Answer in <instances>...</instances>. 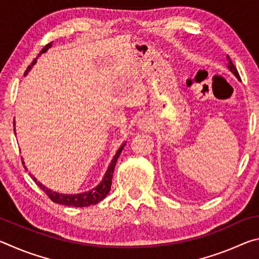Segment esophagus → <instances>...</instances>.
<instances>
[{"label":"esophagus","mask_w":259,"mask_h":259,"mask_svg":"<svg viewBox=\"0 0 259 259\" xmlns=\"http://www.w3.org/2000/svg\"><path fill=\"white\" fill-rule=\"evenodd\" d=\"M138 125H139V128H142V129H145V128H147V121L146 120H140L139 122H138Z\"/></svg>","instance_id":"34e87169"}]
</instances>
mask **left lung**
Returning <instances> with one entry per match:
<instances>
[{
	"label": "left lung",
	"mask_w": 259,
	"mask_h": 259,
	"mask_svg": "<svg viewBox=\"0 0 259 259\" xmlns=\"http://www.w3.org/2000/svg\"><path fill=\"white\" fill-rule=\"evenodd\" d=\"M226 58H227V68L230 69V71L234 74V75L239 78L240 80V75H239V73H238V69H236V67L234 66V64L232 63V60H231V58H230V56L227 55L226 56Z\"/></svg>",
	"instance_id": "8db88e82"
}]
</instances>
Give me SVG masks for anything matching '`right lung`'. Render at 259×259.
I'll return each instance as SVG.
<instances>
[{
  "label": "right lung",
  "mask_w": 259,
  "mask_h": 259,
  "mask_svg": "<svg viewBox=\"0 0 259 259\" xmlns=\"http://www.w3.org/2000/svg\"><path fill=\"white\" fill-rule=\"evenodd\" d=\"M51 45H52V42L43 48L40 54H38V56L33 60V63L29 65L27 69H26L25 75L29 72V69L32 68L33 65L36 63V59L38 58V57H40L42 54H45V52L51 47ZM124 145L125 144H123V145L119 148V151L116 152V154L114 155L113 160L111 162V164H109V166H108L106 174H105L102 183H100L97 187L93 188V190L89 192L80 193V194H60V193L51 191V190H49V188H47L45 185H42L40 182L36 181V178L35 177H33V179H34V182L36 183V185L40 187L48 196H49L50 200L54 201V202H56V203L69 205V207H88V205H91V204H97L98 202H100V201L106 198V195L108 194L109 190H111L114 168H115L116 161H117V159H119V156L121 154L122 150H123ZM23 164H24V161H23Z\"/></svg>",
  "instance_id": "add662e5"
}]
</instances>
